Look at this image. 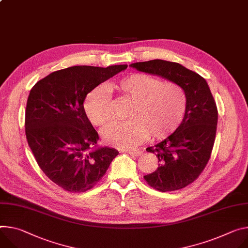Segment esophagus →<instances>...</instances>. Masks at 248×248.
Wrapping results in <instances>:
<instances>
[{
  "mask_svg": "<svg viewBox=\"0 0 248 248\" xmlns=\"http://www.w3.org/2000/svg\"><path fill=\"white\" fill-rule=\"evenodd\" d=\"M125 152H127L128 154L133 155V156H140L141 154V151H140V150H125Z\"/></svg>",
  "mask_w": 248,
  "mask_h": 248,
  "instance_id": "esophagus-1",
  "label": "esophagus"
}]
</instances>
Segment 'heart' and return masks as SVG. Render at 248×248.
<instances>
[{
	"mask_svg": "<svg viewBox=\"0 0 248 248\" xmlns=\"http://www.w3.org/2000/svg\"><path fill=\"white\" fill-rule=\"evenodd\" d=\"M132 101L128 121L117 122L102 131L104 140L115 147L130 148L148 137L161 140L174 132L182 123L187 96L184 89L171 81L147 74L133 73L110 86ZM86 116L93 124L104 126L114 120L112 103L107 90L97 87L84 101Z\"/></svg>",
	"mask_w": 248,
	"mask_h": 248,
	"instance_id": "b5f03b06",
	"label": "heart"
}]
</instances>
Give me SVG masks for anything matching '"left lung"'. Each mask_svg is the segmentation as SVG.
<instances>
[{
  "label": "left lung",
  "mask_w": 248,
  "mask_h": 248,
  "mask_svg": "<svg viewBox=\"0 0 248 248\" xmlns=\"http://www.w3.org/2000/svg\"><path fill=\"white\" fill-rule=\"evenodd\" d=\"M129 66L175 82L184 89L187 108L183 121L168 138L146 148L155 153L159 166L143 178L160 192L185 188L205 169L215 143L217 108L209 85L202 76L176 62L154 59Z\"/></svg>",
  "instance_id": "1"
}]
</instances>
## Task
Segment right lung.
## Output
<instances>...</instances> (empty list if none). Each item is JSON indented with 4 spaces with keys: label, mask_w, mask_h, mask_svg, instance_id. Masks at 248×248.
<instances>
[{
    "label": "right lung",
    "mask_w": 248,
    "mask_h": 248,
    "mask_svg": "<svg viewBox=\"0 0 248 248\" xmlns=\"http://www.w3.org/2000/svg\"><path fill=\"white\" fill-rule=\"evenodd\" d=\"M126 67L72 66L50 73L31 88L25 122L28 143L43 173L63 190L92 189L119 154L98 146V132L83 104L88 93Z\"/></svg>",
    "instance_id": "add662e5"
}]
</instances>
